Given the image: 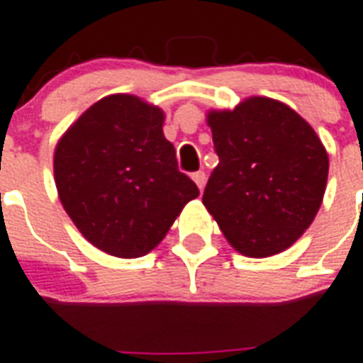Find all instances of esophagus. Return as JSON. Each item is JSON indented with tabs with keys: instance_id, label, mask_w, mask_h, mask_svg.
I'll list each match as a JSON object with an SVG mask.
<instances>
[{
	"instance_id": "1",
	"label": "esophagus",
	"mask_w": 363,
	"mask_h": 363,
	"mask_svg": "<svg viewBox=\"0 0 363 363\" xmlns=\"http://www.w3.org/2000/svg\"><path fill=\"white\" fill-rule=\"evenodd\" d=\"M191 179H194V182H196L197 188H199V190H203V188H205V182H206V175H205V172H197V173H194V175H191Z\"/></svg>"
}]
</instances>
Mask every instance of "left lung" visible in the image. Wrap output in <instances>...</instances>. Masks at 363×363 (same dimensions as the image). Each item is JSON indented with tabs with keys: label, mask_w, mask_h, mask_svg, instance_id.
Masks as SVG:
<instances>
[{
	"label": "left lung",
	"mask_w": 363,
	"mask_h": 363,
	"mask_svg": "<svg viewBox=\"0 0 363 363\" xmlns=\"http://www.w3.org/2000/svg\"><path fill=\"white\" fill-rule=\"evenodd\" d=\"M219 164L206 182V206L243 257L291 247L312 225L328 179V155L312 125L271 97L233 111H208Z\"/></svg>",
	"instance_id": "8db88e82"
}]
</instances>
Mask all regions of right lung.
Returning a JSON list of instances; mask_svg holds the SVG:
<instances>
[{
  "label": "right lung",
  "instance_id": "add662e5",
  "mask_svg": "<svg viewBox=\"0 0 363 363\" xmlns=\"http://www.w3.org/2000/svg\"><path fill=\"white\" fill-rule=\"evenodd\" d=\"M164 111L112 94L79 116L57 142L55 184L66 214L88 242L118 258H140L162 242L199 196L179 172L164 136Z\"/></svg>",
  "mask_w": 363,
  "mask_h": 363
}]
</instances>
